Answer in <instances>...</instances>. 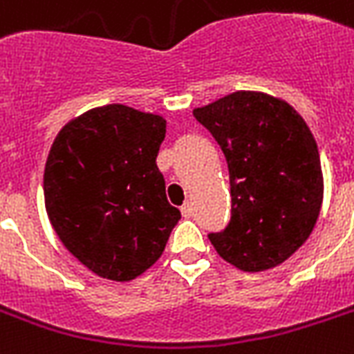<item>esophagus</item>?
<instances>
[{
    "mask_svg": "<svg viewBox=\"0 0 354 354\" xmlns=\"http://www.w3.org/2000/svg\"><path fill=\"white\" fill-rule=\"evenodd\" d=\"M182 215L183 217H191V215H193V204H191V202H185V204H183Z\"/></svg>",
    "mask_w": 354,
    "mask_h": 354,
    "instance_id": "esophagus-1",
    "label": "esophagus"
}]
</instances>
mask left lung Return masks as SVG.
I'll return each mask as SVG.
<instances>
[{
  "instance_id": "1",
  "label": "left lung",
  "mask_w": 354,
  "mask_h": 354,
  "mask_svg": "<svg viewBox=\"0 0 354 354\" xmlns=\"http://www.w3.org/2000/svg\"><path fill=\"white\" fill-rule=\"evenodd\" d=\"M225 153L232 217L209 241L247 273L286 261L319 217V150L303 117L269 94L237 91L193 111Z\"/></svg>"
}]
</instances>
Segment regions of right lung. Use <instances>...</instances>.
<instances>
[{"instance_id": "obj_1", "label": "right lung", "mask_w": 354, "mask_h": 354, "mask_svg": "<svg viewBox=\"0 0 354 354\" xmlns=\"http://www.w3.org/2000/svg\"><path fill=\"white\" fill-rule=\"evenodd\" d=\"M165 118L122 104L70 120L44 169L46 212L53 230L102 279H137L163 254L182 217L169 204L156 158Z\"/></svg>"}]
</instances>
